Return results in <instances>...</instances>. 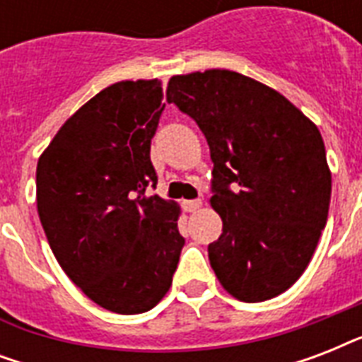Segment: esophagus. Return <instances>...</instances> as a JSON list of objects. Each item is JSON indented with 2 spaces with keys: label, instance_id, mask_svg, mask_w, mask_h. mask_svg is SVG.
<instances>
[{
  "label": "esophagus",
  "instance_id": "esophagus-1",
  "mask_svg": "<svg viewBox=\"0 0 362 362\" xmlns=\"http://www.w3.org/2000/svg\"><path fill=\"white\" fill-rule=\"evenodd\" d=\"M182 206H184V210H186V212H195V210L201 209V201H199V199H193V201H184V203H182Z\"/></svg>",
  "mask_w": 362,
  "mask_h": 362
}]
</instances>
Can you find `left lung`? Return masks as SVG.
Segmentation results:
<instances>
[{
	"mask_svg": "<svg viewBox=\"0 0 362 362\" xmlns=\"http://www.w3.org/2000/svg\"><path fill=\"white\" fill-rule=\"evenodd\" d=\"M167 103L209 142L210 204L223 233L209 244L233 297L261 303L295 284L314 255L331 203L320 129L272 88L227 69L173 76Z\"/></svg>",
	"mask_w": 362,
	"mask_h": 362,
	"instance_id": "obj_1",
	"label": "left lung"
}]
</instances>
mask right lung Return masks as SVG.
<instances>
[{"instance_id":"add662e5","label":"right lung","mask_w":362,"mask_h":362,"mask_svg":"<svg viewBox=\"0 0 362 362\" xmlns=\"http://www.w3.org/2000/svg\"><path fill=\"white\" fill-rule=\"evenodd\" d=\"M159 81L105 88L62 125L37 163V212L59 267L116 314L153 308L186 240L158 184L150 144L165 109Z\"/></svg>"}]
</instances>
